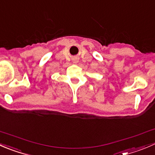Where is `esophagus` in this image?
<instances>
[{
  "label": "esophagus",
  "mask_w": 155,
  "mask_h": 155,
  "mask_svg": "<svg viewBox=\"0 0 155 155\" xmlns=\"http://www.w3.org/2000/svg\"><path fill=\"white\" fill-rule=\"evenodd\" d=\"M73 61L74 64H77V63L79 62V60H78V58H74V59L73 60Z\"/></svg>",
  "instance_id": "obj_1"
}]
</instances>
